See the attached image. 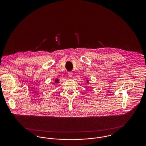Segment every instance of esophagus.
Segmentation results:
<instances>
[{
    "label": "esophagus",
    "mask_w": 146,
    "mask_h": 146,
    "mask_svg": "<svg viewBox=\"0 0 146 146\" xmlns=\"http://www.w3.org/2000/svg\"><path fill=\"white\" fill-rule=\"evenodd\" d=\"M68 76H70V77H72V76H73V73L71 72H68Z\"/></svg>",
    "instance_id": "34e87169"
}]
</instances>
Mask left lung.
<instances>
[{"label":"left lung","mask_w":146,"mask_h":146,"mask_svg":"<svg viewBox=\"0 0 146 146\" xmlns=\"http://www.w3.org/2000/svg\"><path fill=\"white\" fill-rule=\"evenodd\" d=\"M86 83H89V79H87V80H86Z\"/></svg>","instance_id":"8db88e82"}]
</instances>
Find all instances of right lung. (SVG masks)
Here are the masks:
<instances>
[{
  "instance_id": "obj_1",
  "label": "right lung",
  "mask_w": 146,
  "mask_h": 146,
  "mask_svg": "<svg viewBox=\"0 0 146 146\" xmlns=\"http://www.w3.org/2000/svg\"><path fill=\"white\" fill-rule=\"evenodd\" d=\"M59 83V79L58 78H56L55 80V82L53 83V84H55V83L58 84Z\"/></svg>"
}]
</instances>
